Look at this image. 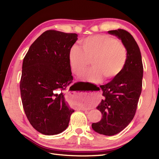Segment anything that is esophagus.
Returning <instances> with one entry per match:
<instances>
[{
  "label": "esophagus",
  "instance_id": "1",
  "mask_svg": "<svg viewBox=\"0 0 159 159\" xmlns=\"http://www.w3.org/2000/svg\"><path fill=\"white\" fill-rule=\"evenodd\" d=\"M83 110H84V111H85V109H83Z\"/></svg>",
  "mask_w": 159,
  "mask_h": 159
}]
</instances>
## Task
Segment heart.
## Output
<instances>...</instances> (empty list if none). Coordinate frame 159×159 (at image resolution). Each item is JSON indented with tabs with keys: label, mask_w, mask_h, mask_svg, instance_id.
Instances as JSON below:
<instances>
[{
	"label": "heart",
	"mask_w": 159,
	"mask_h": 159,
	"mask_svg": "<svg viewBox=\"0 0 159 159\" xmlns=\"http://www.w3.org/2000/svg\"><path fill=\"white\" fill-rule=\"evenodd\" d=\"M82 50L78 46L71 48L69 61L72 71L80 75L89 64L93 67L84 74L91 83H98L117 75L125 66L127 52L125 46L116 38L107 35H96L81 40Z\"/></svg>",
	"instance_id": "obj_1"
}]
</instances>
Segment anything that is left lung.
Wrapping results in <instances>:
<instances>
[{
	"label": "left lung",
	"instance_id": "1",
	"mask_svg": "<svg viewBox=\"0 0 159 159\" xmlns=\"http://www.w3.org/2000/svg\"><path fill=\"white\" fill-rule=\"evenodd\" d=\"M108 33L121 40L127 49V60L117 75L100 85L103 99L96 108L102 118L91 127L99 134L112 136L125 128L134 116L142 90L143 66L140 49L131 34L123 29Z\"/></svg>",
	"mask_w": 159,
	"mask_h": 159
}]
</instances>
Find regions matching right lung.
<instances>
[{
    "label": "right lung",
    "mask_w": 159,
    "mask_h": 159,
    "mask_svg": "<svg viewBox=\"0 0 159 159\" xmlns=\"http://www.w3.org/2000/svg\"><path fill=\"white\" fill-rule=\"evenodd\" d=\"M77 40V34L47 30L23 60L20 89L24 110L32 126L46 135L63 132L74 112L64 91L73 80L69 53Z\"/></svg>",
    "instance_id": "right-lung-1"
}]
</instances>
